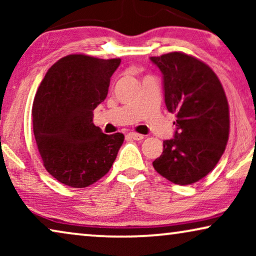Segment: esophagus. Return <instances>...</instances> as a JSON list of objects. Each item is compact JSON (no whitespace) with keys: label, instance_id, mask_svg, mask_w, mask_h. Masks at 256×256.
Segmentation results:
<instances>
[{"label":"esophagus","instance_id":"34e87169","mask_svg":"<svg viewBox=\"0 0 256 256\" xmlns=\"http://www.w3.org/2000/svg\"><path fill=\"white\" fill-rule=\"evenodd\" d=\"M129 138H132V140H136V141H140V140H143L144 138V136L141 135V134H138V132H129L127 135Z\"/></svg>","mask_w":256,"mask_h":256}]
</instances>
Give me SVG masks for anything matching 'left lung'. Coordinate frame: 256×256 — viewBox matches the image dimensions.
Returning <instances> with one entry per match:
<instances>
[{"mask_svg":"<svg viewBox=\"0 0 256 256\" xmlns=\"http://www.w3.org/2000/svg\"><path fill=\"white\" fill-rule=\"evenodd\" d=\"M163 74L164 100L177 120L174 138L152 162L160 176L178 185L196 183L214 169L230 135L225 90L208 65L183 52L150 57Z\"/></svg>","mask_w":256,"mask_h":256,"instance_id":"left-lung-1","label":"left lung"}]
</instances>
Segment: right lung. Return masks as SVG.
<instances>
[{"instance_id": "right-lung-1", "label": "right lung", "mask_w": 256, "mask_h": 256, "mask_svg": "<svg viewBox=\"0 0 256 256\" xmlns=\"http://www.w3.org/2000/svg\"><path fill=\"white\" fill-rule=\"evenodd\" d=\"M121 59L68 54L48 68L32 104L34 135L43 166L71 188H86L113 166L124 140L93 124Z\"/></svg>"}]
</instances>
